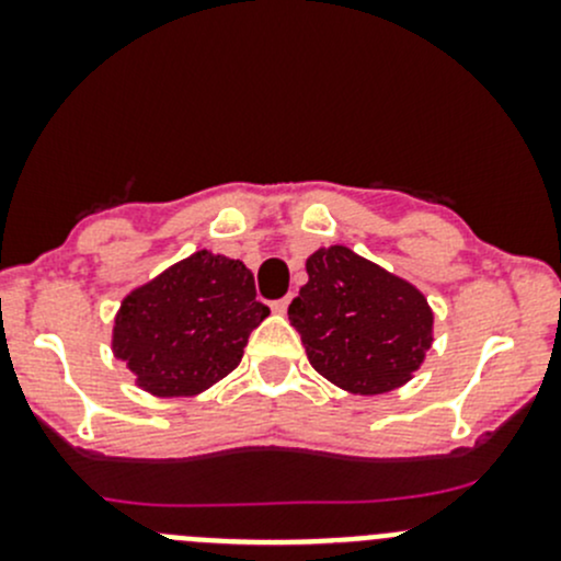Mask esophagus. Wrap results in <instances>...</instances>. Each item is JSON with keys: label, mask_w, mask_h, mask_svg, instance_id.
Returning <instances> with one entry per match:
<instances>
[{"label": "esophagus", "mask_w": 561, "mask_h": 561, "mask_svg": "<svg viewBox=\"0 0 561 561\" xmlns=\"http://www.w3.org/2000/svg\"><path fill=\"white\" fill-rule=\"evenodd\" d=\"M290 301H293V296H285V298H279V301L271 304V309H274L276 314H285L287 307H290Z\"/></svg>", "instance_id": "1"}]
</instances>
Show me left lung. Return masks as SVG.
<instances>
[{
	"instance_id": "8db88e82",
	"label": "left lung",
	"mask_w": 561,
	"mask_h": 561,
	"mask_svg": "<svg viewBox=\"0 0 561 561\" xmlns=\"http://www.w3.org/2000/svg\"><path fill=\"white\" fill-rule=\"evenodd\" d=\"M307 274L287 314L309 364L333 386L360 396L410 382L434 339L426 296L339 244L309 254Z\"/></svg>"
}]
</instances>
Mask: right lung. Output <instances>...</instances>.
Here are the masks:
<instances>
[{"instance_id":"right-lung-1","label":"right lung","mask_w":561,"mask_h":561,"mask_svg":"<svg viewBox=\"0 0 561 561\" xmlns=\"http://www.w3.org/2000/svg\"><path fill=\"white\" fill-rule=\"evenodd\" d=\"M241 260L208 249L135 287L113 322V355L160 399L195 396L241 364L247 339L268 317Z\"/></svg>"}]
</instances>
